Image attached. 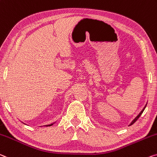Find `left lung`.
<instances>
[{"label":"left lung","mask_w":157,"mask_h":157,"mask_svg":"<svg viewBox=\"0 0 157 157\" xmlns=\"http://www.w3.org/2000/svg\"><path fill=\"white\" fill-rule=\"evenodd\" d=\"M146 106H147V104H146V105H145V107H144V108L143 109V110H142V111L140 112V113H139V114H138V116H137V117H136L135 119H133V120L132 121H131V124H129V126L132 125V124H133L134 123H135V122H136V121L137 120H138V119L139 117H140V115H141V114H142V113H143V111H144V110H145V108H146Z\"/></svg>","instance_id":"8db88e82"}]
</instances>
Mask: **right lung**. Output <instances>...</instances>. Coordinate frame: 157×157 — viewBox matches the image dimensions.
I'll return each instance as SVG.
<instances>
[{
    "label": "right lung",
    "mask_w": 157,
    "mask_h": 157,
    "mask_svg": "<svg viewBox=\"0 0 157 157\" xmlns=\"http://www.w3.org/2000/svg\"><path fill=\"white\" fill-rule=\"evenodd\" d=\"M54 124V123H53V124H48V125H45V126H51L53 125Z\"/></svg>",
    "instance_id": "1"
}]
</instances>
